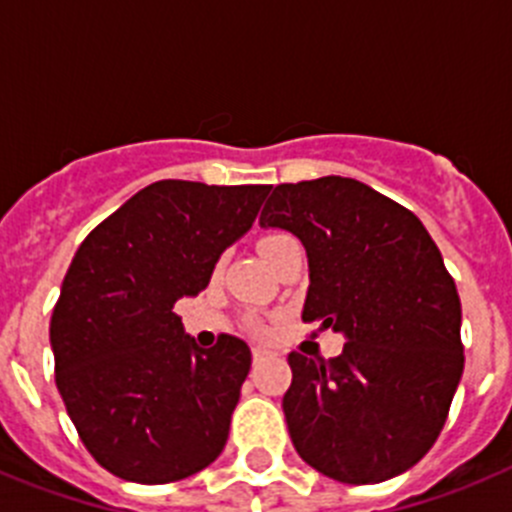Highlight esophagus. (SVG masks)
<instances>
[{
	"label": "esophagus",
	"mask_w": 512,
	"mask_h": 512,
	"mask_svg": "<svg viewBox=\"0 0 512 512\" xmlns=\"http://www.w3.org/2000/svg\"><path fill=\"white\" fill-rule=\"evenodd\" d=\"M274 351H269V348H261V346H256L253 348V364H261V361H266V359H274Z\"/></svg>",
	"instance_id": "esophagus-1"
}]
</instances>
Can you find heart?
<instances>
[{"label": "heart", "mask_w": 512, "mask_h": 512, "mask_svg": "<svg viewBox=\"0 0 512 512\" xmlns=\"http://www.w3.org/2000/svg\"><path fill=\"white\" fill-rule=\"evenodd\" d=\"M282 238H287V235H266V238H264V241H261L259 243V251H264V248H269L271 246V243H277V241H282Z\"/></svg>", "instance_id": "1"}]
</instances>
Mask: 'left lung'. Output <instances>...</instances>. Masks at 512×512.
Returning a JSON list of instances; mask_svg holds the SVG:
<instances>
[{
    "label": "left lung",
    "instance_id": "left-lung-1",
    "mask_svg": "<svg viewBox=\"0 0 512 512\" xmlns=\"http://www.w3.org/2000/svg\"><path fill=\"white\" fill-rule=\"evenodd\" d=\"M261 228L300 238L310 287L302 320L346 338L343 354H289L282 400L297 454L346 485L418 464L464 372L461 302L418 217L346 176L279 184Z\"/></svg>",
    "mask_w": 512,
    "mask_h": 512
}]
</instances>
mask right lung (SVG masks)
Segmentation results:
<instances>
[{
	"mask_svg": "<svg viewBox=\"0 0 512 512\" xmlns=\"http://www.w3.org/2000/svg\"><path fill=\"white\" fill-rule=\"evenodd\" d=\"M271 187L164 179L133 194L76 251L53 307L56 384L89 454L115 477L166 485L228 441L251 348H200L174 312L210 284Z\"/></svg>",
	"mask_w": 512,
	"mask_h": 512,
	"instance_id": "1",
	"label": "right lung"
}]
</instances>
